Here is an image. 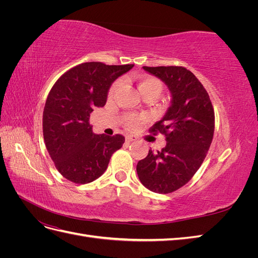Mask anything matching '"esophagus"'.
<instances>
[{
    "label": "esophagus",
    "instance_id": "34e87169",
    "mask_svg": "<svg viewBox=\"0 0 258 258\" xmlns=\"http://www.w3.org/2000/svg\"><path fill=\"white\" fill-rule=\"evenodd\" d=\"M138 138L136 136H126V141L127 142H134L137 141Z\"/></svg>",
    "mask_w": 258,
    "mask_h": 258
}]
</instances>
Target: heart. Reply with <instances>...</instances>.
<instances>
[{
	"label": "heart",
	"mask_w": 258,
	"mask_h": 258,
	"mask_svg": "<svg viewBox=\"0 0 258 258\" xmlns=\"http://www.w3.org/2000/svg\"><path fill=\"white\" fill-rule=\"evenodd\" d=\"M161 83L159 80L155 79V77L152 76H144L139 79L138 82V87L140 92L142 93L143 96L148 95V93L156 92L158 93L161 91ZM120 87V81L115 82L112 87L110 88V91H108V96L112 97L117 92V90ZM146 121V117L142 115H127L124 117V126H126L129 130H137L138 128L141 127V124Z\"/></svg>",
	"instance_id": "1"
}]
</instances>
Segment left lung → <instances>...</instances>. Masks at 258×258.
<instances>
[{
  "label": "left lung",
  "instance_id": "1",
  "mask_svg": "<svg viewBox=\"0 0 258 258\" xmlns=\"http://www.w3.org/2000/svg\"><path fill=\"white\" fill-rule=\"evenodd\" d=\"M165 83L172 103L165 117L150 129L166 137L167 145L137 165L141 183L154 192L170 194L188 183L204 162L212 143L215 115L209 93L183 67H143Z\"/></svg>",
  "mask_w": 258,
  "mask_h": 258
}]
</instances>
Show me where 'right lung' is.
I'll return each mask as SVG.
<instances>
[{
    "label": "right lung",
    "mask_w": 258,
    "mask_h": 258,
    "mask_svg": "<svg viewBox=\"0 0 258 258\" xmlns=\"http://www.w3.org/2000/svg\"><path fill=\"white\" fill-rule=\"evenodd\" d=\"M132 68L85 62L62 74L50 89L43 112L44 142L54 167L69 181H95L122 146L123 136L95 135L89 119L93 108L105 105L112 83Z\"/></svg>",
    "instance_id": "obj_1"
}]
</instances>
